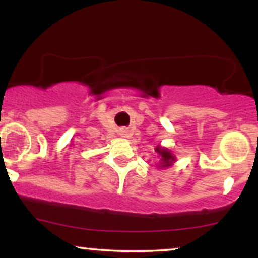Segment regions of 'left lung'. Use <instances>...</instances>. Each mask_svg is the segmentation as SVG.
I'll return each instance as SVG.
<instances>
[{"mask_svg": "<svg viewBox=\"0 0 258 258\" xmlns=\"http://www.w3.org/2000/svg\"><path fill=\"white\" fill-rule=\"evenodd\" d=\"M155 152L158 153L160 158L159 165H158L159 168L170 167L172 166L174 162H176V156H174V154L171 152L170 149H167V148L158 146L155 148Z\"/></svg>", "mask_w": 258, "mask_h": 258, "instance_id": "8db88e82", "label": "left lung"}]
</instances>
